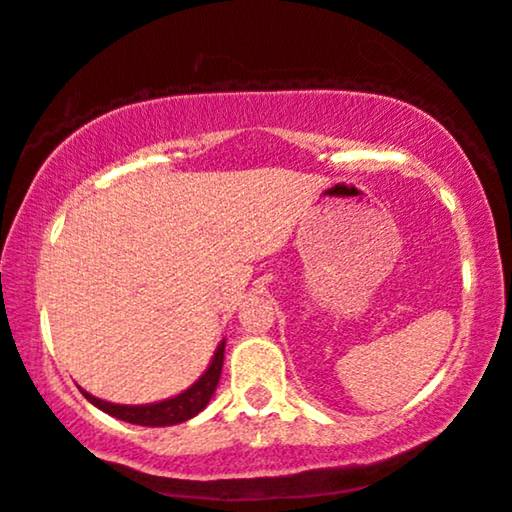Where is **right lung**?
<instances>
[{
	"mask_svg": "<svg viewBox=\"0 0 512 512\" xmlns=\"http://www.w3.org/2000/svg\"><path fill=\"white\" fill-rule=\"evenodd\" d=\"M223 353H225V339L218 344L212 364H209L207 371L193 383L189 389H184L182 394L173 396V399L150 403V405H118L109 403L102 399H95L93 394H88L81 389V394L91 401L95 408H100L107 415L123 419L127 424H139V426H175L182 424V421L196 417L202 408H207L209 399H212L218 385V378H221L223 369Z\"/></svg>",
	"mask_w": 512,
	"mask_h": 512,
	"instance_id": "obj_1",
	"label": "right lung"
}]
</instances>
